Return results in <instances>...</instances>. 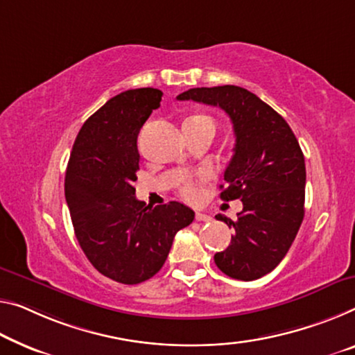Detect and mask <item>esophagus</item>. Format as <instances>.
<instances>
[{
    "instance_id": "esophagus-1",
    "label": "esophagus",
    "mask_w": 355,
    "mask_h": 355,
    "mask_svg": "<svg viewBox=\"0 0 355 355\" xmlns=\"http://www.w3.org/2000/svg\"><path fill=\"white\" fill-rule=\"evenodd\" d=\"M195 219L198 220V222H209V220H211V217H209V216H206V214H203V212H196V214H195Z\"/></svg>"
}]
</instances>
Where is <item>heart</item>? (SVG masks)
Returning a JSON list of instances; mask_svg holds the SVG:
<instances>
[{
    "instance_id": "b5f03b06",
    "label": "heart",
    "mask_w": 355,
    "mask_h": 355,
    "mask_svg": "<svg viewBox=\"0 0 355 355\" xmlns=\"http://www.w3.org/2000/svg\"><path fill=\"white\" fill-rule=\"evenodd\" d=\"M192 121H195V122H211V123H214V122H212V119L208 117V116H193V117L187 119V121H185V122H192ZM181 195L184 196L185 200L195 201L196 198H198V195H200L198 187H196V184H195L193 181H189V179H187V181H185V182L181 185Z\"/></svg>"
}]
</instances>
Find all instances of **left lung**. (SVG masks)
Segmentation results:
<instances>
[{"label":"left lung","mask_w":355,"mask_h":355,"mask_svg":"<svg viewBox=\"0 0 355 355\" xmlns=\"http://www.w3.org/2000/svg\"><path fill=\"white\" fill-rule=\"evenodd\" d=\"M178 100L219 106L230 117L236 144L220 198H239L243 211L236 220L216 216L234 234L214 261L233 279H259L286 257L303 222L306 168L295 135L275 109L243 87H198Z\"/></svg>","instance_id":"obj_1"}]
</instances>
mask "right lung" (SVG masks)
<instances>
[{
    "instance_id": "right-lung-1",
    "label": "right lung",
    "mask_w": 355,
    "mask_h": 355,
    "mask_svg": "<svg viewBox=\"0 0 355 355\" xmlns=\"http://www.w3.org/2000/svg\"><path fill=\"white\" fill-rule=\"evenodd\" d=\"M162 90L146 87L111 98L87 119L74 141L64 198L74 233L95 268L121 284H139L157 275L174 234L195 212L178 201L146 206L135 196L139 170L138 135Z\"/></svg>"
}]
</instances>
